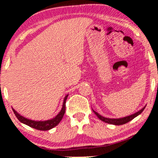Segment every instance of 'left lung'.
<instances>
[{
	"instance_id": "1",
	"label": "left lung",
	"mask_w": 158,
	"mask_h": 158,
	"mask_svg": "<svg viewBox=\"0 0 158 158\" xmlns=\"http://www.w3.org/2000/svg\"><path fill=\"white\" fill-rule=\"evenodd\" d=\"M145 108V107H143L141 110H139V112H136L135 114H133V115H131L127 116V117L121 118H108L103 117V116L100 115V114H98V112H96L95 111H94V110L93 111H94V112L96 114V115L98 116V117L101 121H104V122H106V123H108V124H114V125H121V124H126V123L129 122V121H131L132 119L134 118L135 117H136V116L139 115V114H141L142 112H143L144 109Z\"/></svg>"
}]
</instances>
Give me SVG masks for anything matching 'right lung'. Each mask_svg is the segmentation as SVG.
I'll return each instance as SVG.
<instances>
[{
  "mask_svg": "<svg viewBox=\"0 0 158 158\" xmlns=\"http://www.w3.org/2000/svg\"><path fill=\"white\" fill-rule=\"evenodd\" d=\"M67 99V95L65 97L63 103V107H62L61 110L59 112L58 115H57L56 117H55L54 118L51 119V120H47L44 121H32L29 120V119L25 118L22 117V115H20L19 114L17 113L16 111H15L13 109V112H14L15 115L16 116L17 118L19 119V121H21L23 124H27L29 127H31L34 129L39 130V131H48V130L52 129L55 126L58 125L59 124V122L61 121L62 118H63L64 115L65 113V110H66V100Z\"/></svg>",
  "mask_w": 158,
  "mask_h": 158,
  "instance_id": "add662e5",
  "label": "right lung"
}]
</instances>
